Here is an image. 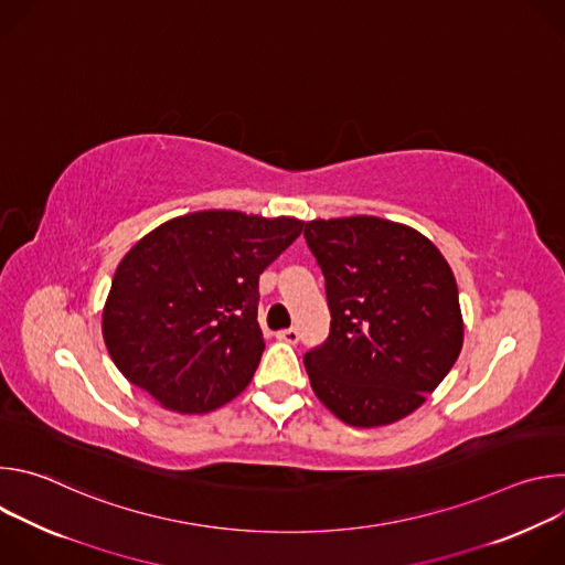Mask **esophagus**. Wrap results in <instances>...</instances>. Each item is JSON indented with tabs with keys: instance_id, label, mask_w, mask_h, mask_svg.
Returning <instances> with one entry per match:
<instances>
[{
	"instance_id": "1",
	"label": "esophagus",
	"mask_w": 565,
	"mask_h": 565,
	"mask_svg": "<svg viewBox=\"0 0 565 565\" xmlns=\"http://www.w3.org/2000/svg\"><path fill=\"white\" fill-rule=\"evenodd\" d=\"M277 340L286 342V344H297L299 342V331L297 329H284L277 333Z\"/></svg>"
}]
</instances>
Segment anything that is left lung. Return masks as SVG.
Returning <instances> with one entry per match:
<instances>
[{"mask_svg": "<svg viewBox=\"0 0 565 565\" xmlns=\"http://www.w3.org/2000/svg\"><path fill=\"white\" fill-rule=\"evenodd\" d=\"M303 236L331 310L329 340L303 355L315 395L362 429L414 414L462 349L449 264L418 230L366 214L308 221Z\"/></svg>", "mask_w": 565, "mask_h": 565, "instance_id": "8db88e82", "label": "left lung"}]
</instances>
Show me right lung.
I'll list each match as a JSON object with an SVG mask.
<instances>
[{
  "instance_id": "obj_1",
  "label": "right lung",
  "mask_w": 565,
  "mask_h": 565,
  "mask_svg": "<svg viewBox=\"0 0 565 565\" xmlns=\"http://www.w3.org/2000/svg\"><path fill=\"white\" fill-rule=\"evenodd\" d=\"M295 216L203 210L122 257L103 310L118 371L160 407L207 414L244 391L264 353L259 275L301 234Z\"/></svg>"
}]
</instances>
